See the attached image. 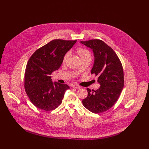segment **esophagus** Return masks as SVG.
<instances>
[{
	"label": "esophagus",
	"mask_w": 149,
	"mask_h": 149,
	"mask_svg": "<svg viewBox=\"0 0 149 149\" xmlns=\"http://www.w3.org/2000/svg\"><path fill=\"white\" fill-rule=\"evenodd\" d=\"M72 87L73 88H75V89H80L81 87L79 85H77V84H74L72 85Z\"/></svg>",
	"instance_id": "1"
}]
</instances>
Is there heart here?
I'll return each mask as SVG.
<instances>
[{"instance_id":"obj_1","label":"heart","mask_w":149,"mask_h":149,"mask_svg":"<svg viewBox=\"0 0 149 149\" xmlns=\"http://www.w3.org/2000/svg\"><path fill=\"white\" fill-rule=\"evenodd\" d=\"M77 54H78V56L79 57L81 61L85 60H91L92 55L89 50H88L86 49H84V48H79L77 50ZM70 52H68L67 53H66L65 54L64 57H63V63H66V61L68 60L69 57L70 56Z\"/></svg>"}]
</instances>
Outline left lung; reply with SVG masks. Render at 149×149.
Returning a JSON list of instances; mask_svg holds the SVG:
<instances>
[{
  "label": "left lung",
  "instance_id": "left-lung-1",
  "mask_svg": "<svg viewBox=\"0 0 149 149\" xmlns=\"http://www.w3.org/2000/svg\"><path fill=\"white\" fill-rule=\"evenodd\" d=\"M80 42L92 50L94 62L91 73L98 77L100 85L96 91L87 88L88 96L82 103L93 113H102L113 106L122 91L123 67L113 50L103 41L95 39Z\"/></svg>",
  "mask_w": 149,
  "mask_h": 149
}]
</instances>
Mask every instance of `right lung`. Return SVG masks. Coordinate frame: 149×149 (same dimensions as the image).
Wrapping results in <instances>:
<instances>
[{"instance_id": "add662e5", "label": "right lung", "mask_w": 149, "mask_h": 149, "mask_svg": "<svg viewBox=\"0 0 149 149\" xmlns=\"http://www.w3.org/2000/svg\"><path fill=\"white\" fill-rule=\"evenodd\" d=\"M75 41L56 39L36 50L29 59L24 75V88L31 102L46 111L55 109L62 102L70 87L52 82L50 75L58 69L65 54Z\"/></svg>"}]
</instances>
